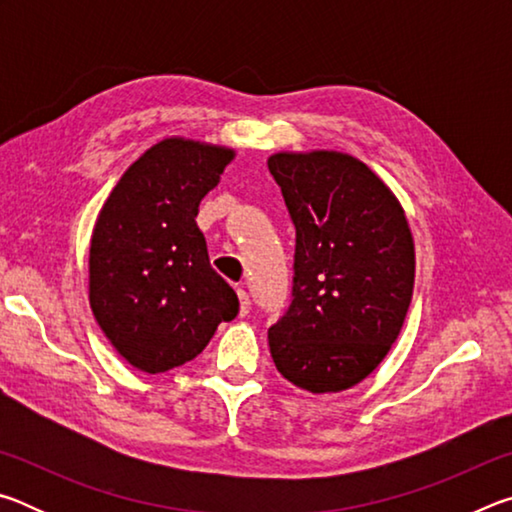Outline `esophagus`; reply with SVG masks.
Here are the masks:
<instances>
[{
    "instance_id": "obj_1",
    "label": "esophagus",
    "mask_w": 512,
    "mask_h": 512,
    "mask_svg": "<svg viewBox=\"0 0 512 512\" xmlns=\"http://www.w3.org/2000/svg\"><path fill=\"white\" fill-rule=\"evenodd\" d=\"M237 296H239V316H246L250 311V298L244 289H237Z\"/></svg>"
}]
</instances>
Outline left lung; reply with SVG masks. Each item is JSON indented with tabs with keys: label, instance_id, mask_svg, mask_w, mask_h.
<instances>
[{
	"label": "left lung",
	"instance_id": "left-lung-1",
	"mask_svg": "<svg viewBox=\"0 0 512 512\" xmlns=\"http://www.w3.org/2000/svg\"><path fill=\"white\" fill-rule=\"evenodd\" d=\"M296 225L293 300L268 329L284 379L339 393L375 370L400 336L415 282L404 207L368 164L341 151L268 158Z\"/></svg>",
	"mask_w": 512,
	"mask_h": 512
}]
</instances>
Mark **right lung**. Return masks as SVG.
I'll use <instances>...</instances> for the list:
<instances>
[{
    "mask_svg": "<svg viewBox=\"0 0 512 512\" xmlns=\"http://www.w3.org/2000/svg\"><path fill=\"white\" fill-rule=\"evenodd\" d=\"M235 149L164 137L112 187L90 239V307L133 368L158 375L192 361L237 293L207 257L198 205L235 160Z\"/></svg>",
    "mask_w": 512,
    "mask_h": 512,
    "instance_id": "right-lung-1",
    "label": "right lung"
}]
</instances>
